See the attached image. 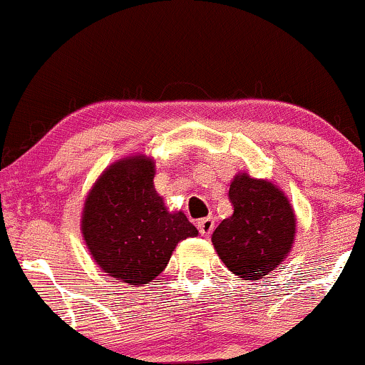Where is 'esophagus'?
<instances>
[{"label":"esophagus","mask_w":365,"mask_h":365,"mask_svg":"<svg viewBox=\"0 0 365 365\" xmlns=\"http://www.w3.org/2000/svg\"><path fill=\"white\" fill-rule=\"evenodd\" d=\"M213 227H215V220H213V217H205V219L197 220V230H200V233L206 238L212 235Z\"/></svg>","instance_id":"esophagus-1"}]
</instances>
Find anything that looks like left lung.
Masks as SVG:
<instances>
[{"label":"left lung","instance_id":"8db88e82","mask_svg":"<svg viewBox=\"0 0 365 365\" xmlns=\"http://www.w3.org/2000/svg\"><path fill=\"white\" fill-rule=\"evenodd\" d=\"M230 201L233 215L213 231V247L235 275L245 281L263 279L292 251L295 212L279 187L247 173L233 178Z\"/></svg>","mask_w":365,"mask_h":365}]
</instances>
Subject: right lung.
<instances>
[{
    "mask_svg": "<svg viewBox=\"0 0 365 365\" xmlns=\"http://www.w3.org/2000/svg\"><path fill=\"white\" fill-rule=\"evenodd\" d=\"M155 162L134 155L109 165L84 201L90 254L116 281L150 284L168 267L176 244L197 237L185 213L168 212L153 187Z\"/></svg>",
    "mask_w": 365,
    "mask_h": 365,
    "instance_id": "right-lung-1",
    "label": "right lung"
}]
</instances>
